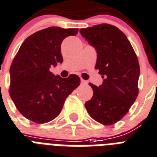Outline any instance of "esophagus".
<instances>
[{
	"instance_id": "esophagus-1",
	"label": "esophagus",
	"mask_w": 157,
	"mask_h": 157,
	"mask_svg": "<svg viewBox=\"0 0 157 157\" xmlns=\"http://www.w3.org/2000/svg\"><path fill=\"white\" fill-rule=\"evenodd\" d=\"M81 84L87 85V81H85V80H83V79H81Z\"/></svg>"
}]
</instances>
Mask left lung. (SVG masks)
Instances as JSON below:
<instances>
[{"label": "left lung", "instance_id": "8db88e82", "mask_svg": "<svg viewBox=\"0 0 157 157\" xmlns=\"http://www.w3.org/2000/svg\"><path fill=\"white\" fill-rule=\"evenodd\" d=\"M80 33L95 47V69L104 78L85 103L90 116L104 125H111L124 116L138 95L140 67L138 57L126 35L117 27L101 24L81 29Z\"/></svg>", "mask_w": 157, "mask_h": 157}]
</instances>
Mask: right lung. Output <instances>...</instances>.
Here are the masks:
<instances>
[{"label":"right lung","mask_w":157,"mask_h":157,"mask_svg":"<svg viewBox=\"0 0 157 157\" xmlns=\"http://www.w3.org/2000/svg\"><path fill=\"white\" fill-rule=\"evenodd\" d=\"M78 29L50 27L30 35L22 43L10 65L9 93L22 115L37 124L56 118L65 99L80 84L79 77L62 78L50 71L62 63L63 40L75 36Z\"/></svg>","instance_id":"right-lung-1"}]
</instances>
